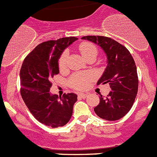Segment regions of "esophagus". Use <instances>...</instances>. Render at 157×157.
I'll use <instances>...</instances> for the list:
<instances>
[{
  "mask_svg": "<svg viewBox=\"0 0 157 157\" xmlns=\"http://www.w3.org/2000/svg\"><path fill=\"white\" fill-rule=\"evenodd\" d=\"M78 96L81 98H87V96H88V94H83V93H79V94H78Z\"/></svg>",
  "mask_w": 157,
  "mask_h": 157,
  "instance_id": "34e87169",
  "label": "esophagus"
}]
</instances>
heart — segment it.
I'll use <instances>...</instances> for the list:
<instances>
[{"label": "heart", "mask_w": 157, "mask_h": 157, "mask_svg": "<svg viewBox=\"0 0 157 157\" xmlns=\"http://www.w3.org/2000/svg\"><path fill=\"white\" fill-rule=\"evenodd\" d=\"M79 52L84 59H87L91 56H97L98 49L94 45L90 43L84 42L79 45ZM68 53L67 51L63 52L59 59V67L63 69L66 67L67 59ZM94 75L91 73H78L75 74L71 78L70 85L72 88L76 90H85L89 86L90 82L93 79Z\"/></svg>", "instance_id": "heart-1"}]
</instances>
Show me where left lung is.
Returning a JSON list of instances; mask_svg holds the SVG:
<instances>
[{
    "label": "left lung",
    "mask_w": 157,
    "mask_h": 157,
    "mask_svg": "<svg viewBox=\"0 0 157 157\" xmlns=\"http://www.w3.org/2000/svg\"><path fill=\"white\" fill-rule=\"evenodd\" d=\"M82 39L99 45L107 57L106 68L98 84L109 83L112 91L106 98L101 95L94 112L104 120H120L130 110L138 94V73L134 59L126 47L110 37L84 36Z\"/></svg>",
    "instance_id": "obj_1"
}]
</instances>
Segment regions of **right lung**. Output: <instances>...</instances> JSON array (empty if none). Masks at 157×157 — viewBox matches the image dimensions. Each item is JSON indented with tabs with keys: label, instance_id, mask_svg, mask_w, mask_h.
I'll use <instances>...</instances> for the list:
<instances>
[{
	"label": "right lung",
	"instance_id": "obj_1",
	"mask_svg": "<svg viewBox=\"0 0 157 157\" xmlns=\"http://www.w3.org/2000/svg\"><path fill=\"white\" fill-rule=\"evenodd\" d=\"M76 40L69 37L41 43L25 58L19 73L24 103L37 121L52 128L68 123L77 101L73 93L58 97L49 92L51 80L59 72V57Z\"/></svg>",
	"mask_w": 157,
	"mask_h": 157
}]
</instances>
